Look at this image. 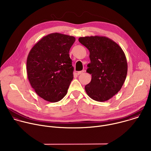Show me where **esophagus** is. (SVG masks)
I'll return each mask as SVG.
<instances>
[{
  "label": "esophagus",
  "mask_w": 151,
  "mask_h": 151,
  "mask_svg": "<svg viewBox=\"0 0 151 151\" xmlns=\"http://www.w3.org/2000/svg\"><path fill=\"white\" fill-rule=\"evenodd\" d=\"M83 70H82V71H79V72H77V75H80V74H81V73H83Z\"/></svg>",
  "instance_id": "obj_1"
}]
</instances>
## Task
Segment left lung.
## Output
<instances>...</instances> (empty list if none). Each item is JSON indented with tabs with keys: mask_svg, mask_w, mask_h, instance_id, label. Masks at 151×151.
I'll return each instance as SVG.
<instances>
[{
	"mask_svg": "<svg viewBox=\"0 0 151 151\" xmlns=\"http://www.w3.org/2000/svg\"><path fill=\"white\" fill-rule=\"evenodd\" d=\"M78 40L90 51L91 62L87 72L92 78L85 85L86 93L97 101L109 100L119 91L126 79L128 66L123 50L105 36L81 37Z\"/></svg>",
	"mask_w": 151,
	"mask_h": 151,
	"instance_id": "left-lung-1",
	"label": "left lung"
}]
</instances>
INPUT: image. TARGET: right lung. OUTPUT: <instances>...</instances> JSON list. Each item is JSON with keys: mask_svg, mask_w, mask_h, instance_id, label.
I'll use <instances>...</instances> for the list:
<instances>
[{"mask_svg": "<svg viewBox=\"0 0 151 151\" xmlns=\"http://www.w3.org/2000/svg\"><path fill=\"white\" fill-rule=\"evenodd\" d=\"M75 41L58 33L43 37L33 47L27 58V73L36 94L50 102L61 100L73 78L69 50Z\"/></svg>", "mask_w": 151, "mask_h": 151, "instance_id": "obj_1", "label": "right lung"}]
</instances>
